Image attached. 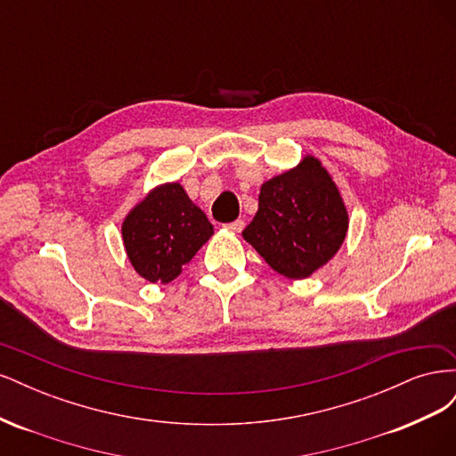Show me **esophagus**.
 I'll return each mask as SVG.
<instances>
[{
  "mask_svg": "<svg viewBox=\"0 0 456 456\" xmlns=\"http://www.w3.org/2000/svg\"><path fill=\"white\" fill-rule=\"evenodd\" d=\"M243 226H245V223H243V220H233V223L226 224L224 228H226L228 232H233V233H240V232L243 230Z\"/></svg>",
  "mask_w": 456,
  "mask_h": 456,
  "instance_id": "1",
  "label": "esophagus"
}]
</instances>
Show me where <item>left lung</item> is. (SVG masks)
<instances>
[{
    "mask_svg": "<svg viewBox=\"0 0 456 456\" xmlns=\"http://www.w3.org/2000/svg\"><path fill=\"white\" fill-rule=\"evenodd\" d=\"M348 209L320 158L262 183L258 211L243 240L289 280H306L333 258L348 233Z\"/></svg>",
    "mask_w": 456,
    "mask_h": 456,
    "instance_id": "left-lung-1",
    "label": "left lung"
}]
</instances>
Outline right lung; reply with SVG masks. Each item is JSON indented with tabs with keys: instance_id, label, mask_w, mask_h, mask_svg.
<instances>
[{
	"instance_id": "obj_1",
	"label": "right lung",
	"mask_w": 456,
	"mask_h": 456,
	"mask_svg": "<svg viewBox=\"0 0 456 456\" xmlns=\"http://www.w3.org/2000/svg\"><path fill=\"white\" fill-rule=\"evenodd\" d=\"M213 236V224L181 183L151 188L121 223L134 272L150 283H171Z\"/></svg>"
}]
</instances>
